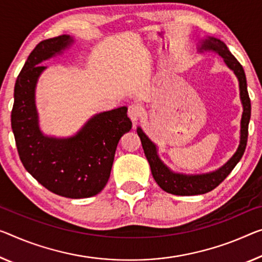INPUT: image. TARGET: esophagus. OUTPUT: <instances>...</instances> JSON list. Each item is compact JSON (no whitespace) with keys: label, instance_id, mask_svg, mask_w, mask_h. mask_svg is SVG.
Instances as JSON below:
<instances>
[{"label":"esophagus","instance_id":"esophagus-1","mask_svg":"<svg viewBox=\"0 0 262 262\" xmlns=\"http://www.w3.org/2000/svg\"><path fill=\"white\" fill-rule=\"evenodd\" d=\"M127 115L130 119L132 120V123L136 124L138 122V119L140 118V116H142V110H140V107L137 105V104H131L130 106H128V110H127Z\"/></svg>","mask_w":262,"mask_h":262}]
</instances>
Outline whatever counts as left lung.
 Returning a JSON list of instances; mask_svg holds the SVG:
<instances>
[{"instance_id": "left-lung-1", "label": "left lung", "mask_w": 262, "mask_h": 262, "mask_svg": "<svg viewBox=\"0 0 262 262\" xmlns=\"http://www.w3.org/2000/svg\"><path fill=\"white\" fill-rule=\"evenodd\" d=\"M199 43V52L213 51L221 56L225 64L234 72L236 78H238L240 100L241 104H243L244 110L240 123V142L235 154L223 166L216 168L215 171L200 173V174H185V173L172 171L166 164H164L163 160L159 158L157 145L148 138L142 127H137V134H138L140 142H142L144 154L146 156L148 164H150L152 176H154L156 183L159 185V187L162 190L174 195L204 194V193L214 190L221 182H224V179L226 178L229 173L232 172L233 168L235 167V165L240 162L247 144L248 124L249 119H251V100H249L247 91L246 75H245L243 67L236 61L234 56L231 54V51L228 50L226 44L223 41H220L219 38L212 37V36H206Z\"/></svg>"}]
</instances>
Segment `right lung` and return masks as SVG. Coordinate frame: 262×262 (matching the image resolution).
<instances>
[{
	"label": "right lung",
	"mask_w": 262,
	"mask_h": 262,
	"mask_svg": "<svg viewBox=\"0 0 262 262\" xmlns=\"http://www.w3.org/2000/svg\"><path fill=\"white\" fill-rule=\"evenodd\" d=\"M74 42L70 35H61L44 39L31 51L15 83L11 128L26 170L55 194L82 199L105 187L119 139L132 123L127 107L122 106L92 116L71 137L43 134L36 107V86L47 69L41 63L63 54Z\"/></svg>",
	"instance_id": "add662e5"
}]
</instances>
